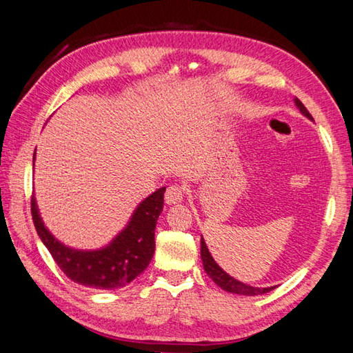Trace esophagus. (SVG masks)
Listing matches in <instances>:
<instances>
[{"label": "esophagus", "instance_id": "esophagus-1", "mask_svg": "<svg viewBox=\"0 0 353 353\" xmlns=\"http://www.w3.org/2000/svg\"><path fill=\"white\" fill-rule=\"evenodd\" d=\"M185 196V188L182 185H170L167 188V192H165V202L168 205H176L181 203Z\"/></svg>", "mask_w": 353, "mask_h": 353}]
</instances>
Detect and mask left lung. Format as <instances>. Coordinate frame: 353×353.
Returning <instances> with one entry per match:
<instances>
[{
  "mask_svg": "<svg viewBox=\"0 0 353 353\" xmlns=\"http://www.w3.org/2000/svg\"><path fill=\"white\" fill-rule=\"evenodd\" d=\"M294 102H295L296 108L300 110V113L303 116H306L307 119L314 121V117L310 116V113L307 112V108L303 105L300 99L295 98ZM200 257H202V261H203L205 272L210 275L212 281L216 283L219 288H222L223 291H226V292H232V294H239V295H261V294H266L269 291H272V289L275 288V286L254 288V286H250V285H246V283H241L234 277H231V275L226 274L223 269L216 263V260L212 259V255L208 250V246H206L203 237H200Z\"/></svg>",
  "mask_w": 353,
  "mask_h": 353,
  "instance_id": "1",
  "label": "left lung"
}]
</instances>
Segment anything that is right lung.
Masks as SVG:
<instances>
[{"label":"right lung","instance_id":"1","mask_svg":"<svg viewBox=\"0 0 353 353\" xmlns=\"http://www.w3.org/2000/svg\"><path fill=\"white\" fill-rule=\"evenodd\" d=\"M163 192L165 186L142 200L127 226L107 246L94 251L73 250L54 239L39 216L34 196L32 219L39 239L68 279L94 289H117L133 281L153 259L154 230L163 210Z\"/></svg>","mask_w":353,"mask_h":353}]
</instances>
